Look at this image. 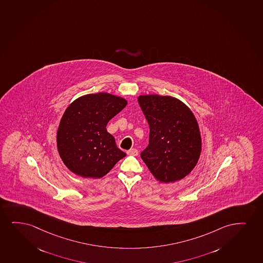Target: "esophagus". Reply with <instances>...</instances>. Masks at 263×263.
I'll use <instances>...</instances> for the list:
<instances>
[{"label":"esophagus","instance_id":"1","mask_svg":"<svg viewBox=\"0 0 263 263\" xmlns=\"http://www.w3.org/2000/svg\"><path fill=\"white\" fill-rule=\"evenodd\" d=\"M126 154H128V155L137 156V155H138V151H137L136 148H132V149H130V150L127 151V152H126Z\"/></svg>","mask_w":263,"mask_h":263}]
</instances>
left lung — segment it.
<instances>
[{
  "mask_svg": "<svg viewBox=\"0 0 263 263\" xmlns=\"http://www.w3.org/2000/svg\"><path fill=\"white\" fill-rule=\"evenodd\" d=\"M138 103L149 126V144L141 158L160 183L181 180L196 166L201 152L197 120L182 101L170 96L144 95Z\"/></svg>",
  "mask_w": 263,
  "mask_h": 263,
  "instance_id": "left-lung-1",
  "label": "left lung"
}]
</instances>
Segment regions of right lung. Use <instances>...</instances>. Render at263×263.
<instances>
[{
  "label": "right lung",
  "mask_w": 263,
  "mask_h": 263,
  "mask_svg": "<svg viewBox=\"0 0 263 263\" xmlns=\"http://www.w3.org/2000/svg\"><path fill=\"white\" fill-rule=\"evenodd\" d=\"M126 104L123 97L97 92L68 105L59 125L57 148L69 171L83 178H103L126 156L106 126Z\"/></svg>",
  "instance_id": "1"
}]
</instances>
